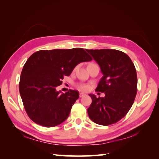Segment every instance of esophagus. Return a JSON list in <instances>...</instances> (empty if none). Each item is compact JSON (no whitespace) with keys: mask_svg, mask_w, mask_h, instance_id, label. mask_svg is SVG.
<instances>
[{"mask_svg":"<svg viewBox=\"0 0 159 159\" xmlns=\"http://www.w3.org/2000/svg\"><path fill=\"white\" fill-rule=\"evenodd\" d=\"M84 96H85V93H79V97H80V98H82V97H83Z\"/></svg>","mask_w":159,"mask_h":159,"instance_id":"1","label":"esophagus"}]
</instances>
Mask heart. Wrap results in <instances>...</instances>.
Returning <instances> with one entry per match:
<instances>
[{
    "instance_id": "heart-1",
    "label": "heart",
    "mask_w": 159,
    "mask_h": 159,
    "mask_svg": "<svg viewBox=\"0 0 159 159\" xmlns=\"http://www.w3.org/2000/svg\"><path fill=\"white\" fill-rule=\"evenodd\" d=\"M77 88L80 91H83V92H87L90 89V85H88V84L80 83L77 85Z\"/></svg>"
}]
</instances>
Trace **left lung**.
<instances>
[{"label": "left lung", "mask_w": 159, "mask_h": 159, "mask_svg": "<svg viewBox=\"0 0 159 159\" xmlns=\"http://www.w3.org/2000/svg\"><path fill=\"white\" fill-rule=\"evenodd\" d=\"M98 64L103 76L96 92L105 96L89 94L92 102L87 109L93 122L108 126L126 116L134 102L137 92L136 69L126 54L113 49L87 50Z\"/></svg>", "instance_id": "1"}]
</instances>
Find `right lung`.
<instances>
[{
    "instance_id": "add662e5",
    "label": "right lung",
    "mask_w": 159,
    "mask_h": 159,
    "mask_svg": "<svg viewBox=\"0 0 159 159\" xmlns=\"http://www.w3.org/2000/svg\"><path fill=\"white\" fill-rule=\"evenodd\" d=\"M92 58L83 48L42 50L29 57L20 75L19 90L29 118L45 127L61 124L79 98L78 91H57L63 77L81 62Z\"/></svg>"
}]
</instances>
